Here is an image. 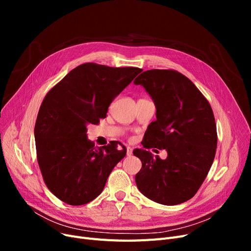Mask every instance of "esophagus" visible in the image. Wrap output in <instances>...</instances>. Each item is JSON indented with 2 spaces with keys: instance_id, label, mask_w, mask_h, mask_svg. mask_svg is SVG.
Here are the masks:
<instances>
[{
  "instance_id": "obj_1",
  "label": "esophagus",
  "mask_w": 251,
  "mask_h": 251,
  "mask_svg": "<svg viewBox=\"0 0 251 251\" xmlns=\"http://www.w3.org/2000/svg\"><path fill=\"white\" fill-rule=\"evenodd\" d=\"M126 150H127V152H126V153H127L128 156L132 155V153H133V149H132V148H131V147H127Z\"/></svg>"
}]
</instances>
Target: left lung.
<instances>
[{"label": "left lung", "mask_w": 251, "mask_h": 251, "mask_svg": "<svg viewBox=\"0 0 251 251\" xmlns=\"http://www.w3.org/2000/svg\"><path fill=\"white\" fill-rule=\"evenodd\" d=\"M135 84L152 98L156 120L141 143L147 150H166L168 157L136 149L142 167L135 176L139 191L165 205L185 202L200 189L217 151V125L208 100L185 75L172 69L141 73Z\"/></svg>", "instance_id": "1"}]
</instances>
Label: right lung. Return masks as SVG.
<instances>
[{"instance_id": "right-lung-1", "label": "right lung", "mask_w": 251, "mask_h": 251, "mask_svg": "<svg viewBox=\"0 0 251 251\" xmlns=\"http://www.w3.org/2000/svg\"><path fill=\"white\" fill-rule=\"evenodd\" d=\"M142 69L85 63L46 95L34 126L36 159L50 191L70 205L94 201L126 154L121 142L96 148L88 124H99L110 103Z\"/></svg>"}]
</instances>
